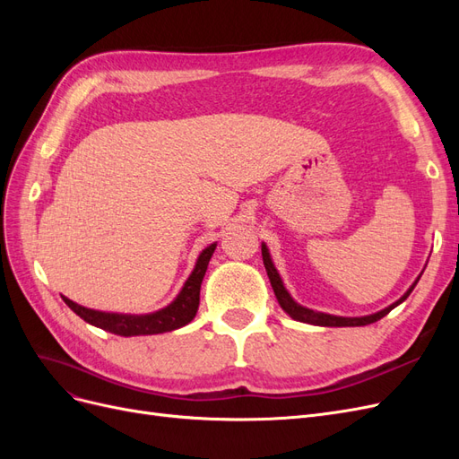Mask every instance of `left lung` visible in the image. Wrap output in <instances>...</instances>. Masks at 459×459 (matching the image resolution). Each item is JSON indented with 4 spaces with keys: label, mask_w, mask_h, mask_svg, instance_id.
Listing matches in <instances>:
<instances>
[{
    "label": "left lung",
    "mask_w": 459,
    "mask_h": 459,
    "mask_svg": "<svg viewBox=\"0 0 459 459\" xmlns=\"http://www.w3.org/2000/svg\"><path fill=\"white\" fill-rule=\"evenodd\" d=\"M262 260H264V266H266V272H268V277H270V283H272V289L275 293V299L277 302H280V307L293 317V319H299V322H304V324H312V325H324V327H358V325H368V324H375L379 322L381 317H385L388 312H391L393 308H396L400 302H404L410 293L413 290V287L418 285L420 277L418 280L413 281V285L406 290L404 295H402L396 302H393L391 307H386L385 310L377 312V314H369V316H362V317H342V316H331V314H324V312H316V310H310V308H304L300 307L299 302L293 300V297L289 295V290L285 289L283 281L280 273H277L273 262L270 258V253H268V247L262 243Z\"/></svg>",
    "instance_id": "left-lung-1"
}]
</instances>
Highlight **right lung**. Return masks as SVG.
Wrapping results in <instances>:
<instances>
[{
  "mask_svg": "<svg viewBox=\"0 0 459 459\" xmlns=\"http://www.w3.org/2000/svg\"><path fill=\"white\" fill-rule=\"evenodd\" d=\"M216 243L208 245L204 251L199 255L195 268H193L187 281L184 283L179 295L169 304L166 308H160L152 314H115V312H100L91 310L86 307H80V304L73 302L71 299L63 297L66 307L71 308L76 316H80L84 322L105 329L108 333H115L120 337H135V335H157V333L174 331L187 325L193 317L197 314L199 308V295H201V283L206 273L208 262L214 253Z\"/></svg>",
  "mask_w": 459,
  "mask_h": 459,
  "instance_id": "add662e5",
  "label": "right lung"
}]
</instances>
